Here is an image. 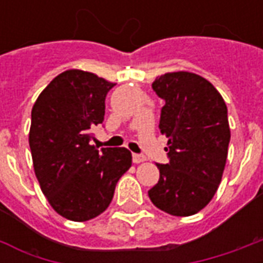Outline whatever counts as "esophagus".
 <instances>
[{
	"label": "esophagus",
	"instance_id": "34e87169",
	"mask_svg": "<svg viewBox=\"0 0 263 263\" xmlns=\"http://www.w3.org/2000/svg\"><path fill=\"white\" fill-rule=\"evenodd\" d=\"M132 160H134V163H141V162H145L146 158L142 156V155H138V154H134L132 155Z\"/></svg>",
	"mask_w": 263,
	"mask_h": 263
}]
</instances>
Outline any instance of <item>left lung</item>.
<instances>
[{
	"label": "left lung",
	"instance_id": "8db88e82",
	"mask_svg": "<svg viewBox=\"0 0 263 263\" xmlns=\"http://www.w3.org/2000/svg\"><path fill=\"white\" fill-rule=\"evenodd\" d=\"M165 105L159 129L167 138L169 163L148 192L162 211L187 217L214 197L226 167L231 138L224 98L209 80L190 71L166 73L152 83Z\"/></svg>",
	"mask_w": 263,
	"mask_h": 263
}]
</instances>
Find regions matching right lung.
Returning <instances> with one entry per match:
<instances>
[{"label":"right lung","mask_w":263,"mask_h":263,"mask_svg":"<svg viewBox=\"0 0 263 263\" xmlns=\"http://www.w3.org/2000/svg\"><path fill=\"white\" fill-rule=\"evenodd\" d=\"M115 83L84 70H66L32 107L29 146L33 171L52 209L67 220H91L112 200L132 165L126 148L98 151L91 129L103 124L105 96Z\"/></svg>","instance_id":"1"}]
</instances>
